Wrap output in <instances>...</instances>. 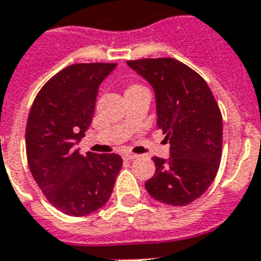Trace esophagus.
Here are the masks:
<instances>
[{"label": "esophagus", "mask_w": 261, "mask_h": 261, "mask_svg": "<svg viewBox=\"0 0 261 261\" xmlns=\"http://www.w3.org/2000/svg\"><path fill=\"white\" fill-rule=\"evenodd\" d=\"M135 158H138V155L137 154H133V152H124L123 154V160L126 161H133Z\"/></svg>", "instance_id": "34e87169"}]
</instances>
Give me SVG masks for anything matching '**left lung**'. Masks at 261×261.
<instances>
[{
    "label": "left lung",
    "instance_id": "obj_1",
    "mask_svg": "<svg viewBox=\"0 0 261 261\" xmlns=\"http://www.w3.org/2000/svg\"><path fill=\"white\" fill-rule=\"evenodd\" d=\"M127 65L151 86L156 123L170 143L169 158H152L155 173L146 190L164 204H190L212 185L221 161L222 118L215 96L197 72L170 57Z\"/></svg>",
    "mask_w": 261,
    "mask_h": 261
}]
</instances>
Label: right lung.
Returning a JSON list of instances; mask_svg holds the SVG:
<instances>
[{
    "label": "right lung",
    "instance_id": "add662e5",
    "mask_svg": "<svg viewBox=\"0 0 261 261\" xmlns=\"http://www.w3.org/2000/svg\"><path fill=\"white\" fill-rule=\"evenodd\" d=\"M116 64H72L48 80L32 105L25 133L28 165L49 202L65 215L87 216L109 201L122 167L118 154L87 152L86 137L101 82Z\"/></svg>",
    "mask_w": 261,
    "mask_h": 261
}]
</instances>
